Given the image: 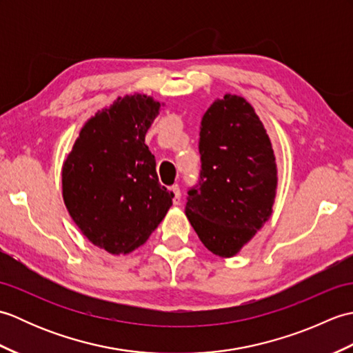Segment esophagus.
I'll return each mask as SVG.
<instances>
[{
    "instance_id": "34e87169",
    "label": "esophagus",
    "mask_w": 353,
    "mask_h": 353,
    "mask_svg": "<svg viewBox=\"0 0 353 353\" xmlns=\"http://www.w3.org/2000/svg\"><path fill=\"white\" fill-rule=\"evenodd\" d=\"M171 191L174 194V196H172V203L181 205V188H179V185H172Z\"/></svg>"
}]
</instances>
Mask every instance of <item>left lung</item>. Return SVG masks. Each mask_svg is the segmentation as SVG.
I'll list each match as a JSON object with an SVG mask.
<instances>
[{"label":"left lung","instance_id":"obj_1","mask_svg":"<svg viewBox=\"0 0 353 353\" xmlns=\"http://www.w3.org/2000/svg\"><path fill=\"white\" fill-rule=\"evenodd\" d=\"M199 153V181L185 212L206 249L230 258L272 216L277 186L272 142L250 104L226 94L201 119Z\"/></svg>","mask_w":353,"mask_h":353}]
</instances>
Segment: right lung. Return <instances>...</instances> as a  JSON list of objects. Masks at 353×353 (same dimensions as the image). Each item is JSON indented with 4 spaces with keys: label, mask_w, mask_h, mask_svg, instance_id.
<instances>
[{
    "label": "right lung",
    "mask_w": 353,
    "mask_h": 353,
    "mask_svg": "<svg viewBox=\"0 0 353 353\" xmlns=\"http://www.w3.org/2000/svg\"><path fill=\"white\" fill-rule=\"evenodd\" d=\"M159 108L147 95L118 99L85 124L63 163L66 209L89 241L112 254L144 244L172 205L145 145Z\"/></svg>",
    "instance_id": "add662e5"
}]
</instances>
